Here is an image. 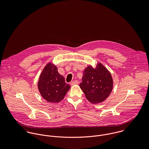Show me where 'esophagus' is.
<instances>
[{"label":"esophagus","instance_id":"1","mask_svg":"<svg viewBox=\"0 0 149 149\" xmlns=\"http://www.w3.org/2000/svg\"><path fill=\"white\" fill-rule=\"evenodd\" d=\"M78 84H79V82L77 80H75V81H73L72 82L71 85H77Z\"/></svg>","mask_w":149,"mask_h":149}]
</instances>
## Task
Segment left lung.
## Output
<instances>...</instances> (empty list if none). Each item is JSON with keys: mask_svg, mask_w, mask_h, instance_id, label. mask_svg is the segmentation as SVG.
I'll use <instances>...</instances> for the list:
<instances>
[{"mask_svg": "<svg viewBox=\"0 0 149 149\" xmlns=\"http://www.w3.org/2000/svg\"><path fill=\"white\" fill-rule=\"evenodd\" d=\"M79 86L90 103L98 104L109 96L113 88V79L109 70L99 63L95 68L91 65L85 68Z\"/></svg>", "mask_w": 149, "mask_h": 149, "instance_id": "1", "label": "left lung"}]
</instances>
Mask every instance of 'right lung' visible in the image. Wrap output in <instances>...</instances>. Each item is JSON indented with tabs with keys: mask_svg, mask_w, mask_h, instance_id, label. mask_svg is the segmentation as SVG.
<instances>
[{
	"mask_svg": "<svg viewBox=\"0 0 149 149\" xmlns=\"http://www.w3.org/2000/svg\"><path fill=\"white\" fill-rule=\"evenodd\" d=\"M70 86L65 83L64 77L54 64L49 63L44 67L38 82V89L43 98L47 102L57 103L64 99Z\"/></svg>",
	"mask_w": 149,
	"mask_h": 149,
	"instance_id": "add662e5",
	"label": "right lung"
}]
</instances>
